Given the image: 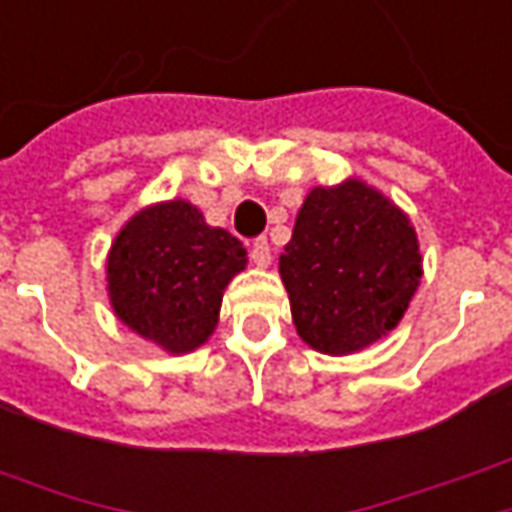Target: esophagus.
<instances>
[{"mask_svg": "<svg viewBox=\"0 0 512 512\" xmlns=\"http://www.w3.org/2000/svg\"><path fill=\"white\" fill-rule=\"evenodd\" d=\"M252 263L260 266V269H266L271 263V246L266 238H255L252 241Z\"/></svg>", "mask_w": 512, "mask_h": 512, "instance_id": "obj_1", "label": "esophagus"}]
</instances>
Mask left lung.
Returning a JSON list of instances; mask_svg holds the SVG:
<instances>
[{
    "label": "left lung",
    "mask_w": 512,
    "mask_h": 512,
    "mask_svg": "<svg viewBox=\"0 0 512 512\" xmlns=\"http://www.w3.org/2000/svg\"><path fill=\"white\" fill-rule=\"evenodd\" d=\"M302 342L347 356L401 322L420 283L409 218L364 182L314 187L280 255Z\"/></svg>",
    "instance_id": "left-lung-1"
}]
</instances>
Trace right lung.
I'll return each mask as SVG.
<instances>
[{
    "mask_svg": "<svg viewBox=\"0 0 512 512\" xmlns=\"http://www.w3.org/2000/svg\"><path fill=\"white\" fill-rule=\"evenodd\" d=\"M246 249L227 229L207 227L187 201L137 212L109 255V297L117 316L170 353L210 339L227 283Z\"/></svg>",
    "mask_w": 512,
    "mask_h": 512,
    "instance_id": "right-lung-1",
    "label": "right lung"
}]
</instances>
